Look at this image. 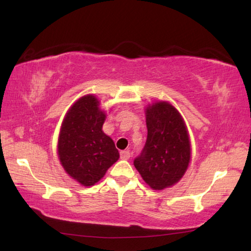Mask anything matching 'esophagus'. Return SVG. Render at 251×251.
Here are the masks:
<instances>
[{"mask_svg": "<svg viewBox=\"0 0 251 251\" xmlns=\"http://www.w3.org/2000/svg\"><path fill=\"white\" fill-rule=\"evenodd\" d=\"M129 157H130V154H129L128 151H121V158L122 159L127 160V159H129Z\"/></svg>", "mask_w": 251, "mask_h": 251, "instance_id": "34e87169", "label": "esophagus"}]
</instances>
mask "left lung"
I'll use <instances>...</instances> for the list:
<instances>
[{
  "label": "left lung",
  "instance_id": "left-lung-1",
  "mask_svg": "<svg viewBox=\"0 0 251 251\" xmlns=\"http://www.w3.org/2000/svg\"><path fill=\"white\" fill-rule=\"evenodd\" d=\"M147 139L134 166L154 190L174 186L185 175L192 158L185 121L175 106L159 100L145 109Z\"/></svg>",
  "mask_w": 251,
  "mask_h": 251
}]
</instances>
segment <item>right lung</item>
Here are the masks:
<instances>
[{"mask_svg": "<svg viewBox=\"0 0 251 251\" xmlns=\"http://www.w3.org/2000/svg\"><path fill=\"white\" fill-rule=\"evenodd\" d=\"M95 95L78 99L67 110L57 142L59 163L72 179L85 187L99 182L120 158L113 139L103 131L106 112Z\"/></svg>", "mask_w": 251, "mask_h": 251, "instance_id": "right-lung-1", "label": "right lung"}]
</instances>
